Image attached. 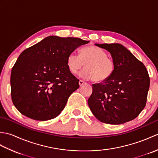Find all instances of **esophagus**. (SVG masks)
<instances>
[{"label": "esophagus", "instance_id": "esophagus-1", "mask_svg": "<svg viewBox=\"0 0 158 158\" xmlns=\"http://www.w3.org/2000/svg\"><path fill=\"white\" fill-rule=\"evenodd\" d=\"M86 83H87L86 82L82 81V80H79V84L80 86H82V85H83L84 84H86Z\"/></svg>", "mask_w": 158, "mask_h": 158}]
</instances>
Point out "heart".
<instances>
[{
  "mask_svg": "<svg viewBox=\"0 0 158 158\" xmlns=\"http://www.w3.org/2000/svg\"><path fill=\"white\" fill-rule=\"evenodd\" d=\"M67 66L72 74H76L82 67L85 68L80 73V76L85 79H92L96 82H102L108 79L115 71L113 60L107 57L103 49L94 45L82 48L77 56L74 52L67 57Z\"/></svg>",
  "mask_w": 158,
  "mask_h": 158,
  "instance_id": "1",
  "label": "heart"
}]
</instances>
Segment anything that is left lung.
<instances>
[{
  "label": "left lung",
  "mask_w": 158,
  "mask_h": 158,
  "mask_svg": "<svg viewBox=\"0 0 158 158\" xmlns=\"http://www.w3.org/2000/svg\"><path fill=\"white\" fill-rule=\"evenodd\" d=\"M95 45L110 53L115 69L106 81L92 85L89 109L103 123L118 125L130 122L146 105L150 83L146 67L119 43Z\"/></svg>",
  "instance_id": "1"
}]
</instances>
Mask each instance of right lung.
<instances>
[{"label": "right lung", "mask_w": 158, "mask_h": 158, "mask_svg": "<svg viewBox=\"0 0 158 158\" xmlns=\"http://www.w3.org/2000/svg\"><path fill=\"white\" fill-rule=\"evenodd\" d=\"M88 43L49 36L22 52L11 74V99L16 109L35 120L59 115L70 94L79 88V79L67 66V57Z\"/></svg>", "instance_id": "1"}]
</instances>
